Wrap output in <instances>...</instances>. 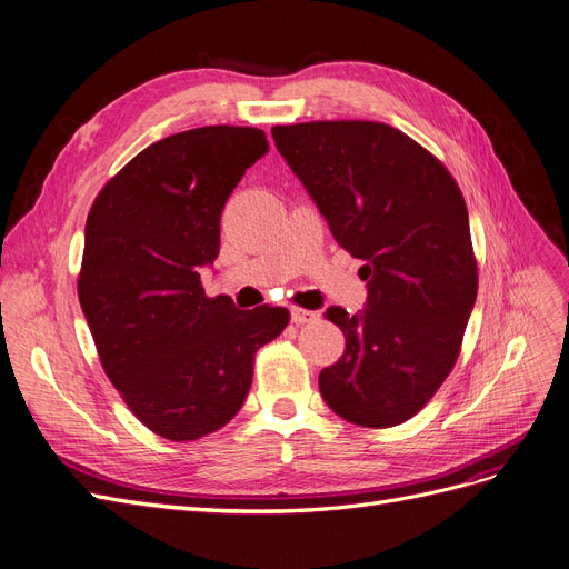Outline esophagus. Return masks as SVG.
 <instances>
[{
    "instance_id": "obj_1",
    "label": "esophagus",
    "mask_w": 569,
    "mask_h": 569,
    "mask_svg": "<svg viewBox=\"0 0 569 569\" xmlns=\"http://www.w3.org/2000/svg\"><path fill=\"white\" fill-rule=\"evenodd\" d=\"M320 318V313L316 311H308V308H291V322L303 325V322H316Z\"/></svg>"
}]
</instances>
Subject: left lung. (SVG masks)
I'll use <instances>...</instances> for the list:
<instances>
[{
    "label": "left lung",
    "instance_id": "8db88e82",
    "mask_svg": "<svg viewBox=\"0 0 569 569\" xmlns=\"http://www.w3.org/2000/svg\"><path fill=\"white\" fill-rule=\"evenodd\" d=\"M282 159L337 242L363 258V311L330 308L347 349L318 377L339 418L393 427L456 366L477 299L468 206L449 170L408 134L372 120L274 126Z\"/></svg>",
    "mask_w": 569,
    "mask_h": 569
}]
</instances>
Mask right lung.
I'll return each instance as SVG.
<instances>
[{"mask_svg":"<svg viewBox=\"0 0 569 569\" xmlns=\"http://www.w3.org/2000/svg\"><path fill=\"white\" fill-rule=\"evenodd\" d=\"M268 153L258 128L206 126L153 142L111 178L84 226L78 297L101 366L151 432L194 441L242 408L253 356L289 311H239L203 295L220 251V213Z\"/></svg>","mask_w":569,"mask_h":569,"instance_id":"right-lung-1","label":"right lung"}]
</instances>
